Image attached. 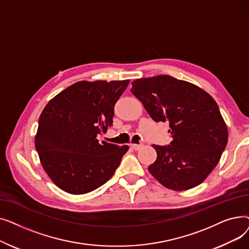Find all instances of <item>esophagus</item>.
<instances>
[{
	"label": "esophagus",
	"mask_w": 249,
	"mask_h": 249,
	"mask_svg": "<svg viewBox=\"0 0 249 249\" xmlns=\"http://www.w3.org/2000/svg\"><path fill=\"white\" fill-rule=\"evenodd\" d=\"M130 146H131L134 150H139L142 147L141 144H130Z\"/></svg>",
	"instance_id": "34e87169"
}]
</instances>
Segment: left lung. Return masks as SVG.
<instances>
[{"instance_id":"left-lung-1","label":"left lung","mask_w":249,"mask_h":249,"mask_svg":"<svg viewBox=\"0 0 249 249\" xmlns=\"http://www.w3.org/2000/svg\"><path fill=\"white\" fill-rule=\"evenodd\" d=\"M131 93L155 122H168L171 128V144L153 145L158 158L149 173L174 191L199 186L219 162L228 140L215 100L196 85L166 74L138 78Z\"/></svg>"}]
</instances>
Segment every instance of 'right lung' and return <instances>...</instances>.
I'll list each match as a JSON object with an SVG mask.
<instances>
[{"instance_id": "obj_1", "label": "right lung", "mask_w": 249, "mask_h": 249, "mask_svg": "<svg viewBox=\"0 0 249 249\" xmlns=\"http://www.w3.org/2000/svg\"><path fill=\"white\" fill-rule=\"evenodd\" d=\"M126 81L77 82L51 99L39 117L35 148L50 179L62 191L83 195L107 182L128 145L97 139L112 126L114 106Z\"/></svg>"}]
</instances>
